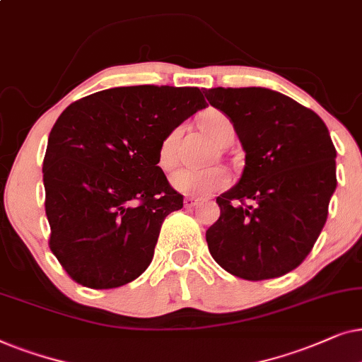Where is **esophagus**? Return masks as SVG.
Here are the masks:
<instances>
[{
  "mask_svg": "<svg viewBox=\"0 0 362 362\" xmlns=\"http://www.w3.org/2000/svg\"><path fill=\"white\" fill-rule=\"evenodd\" d=\"M199 204H200V200L194 199V197H185V199H184L185 209H194V206H197Z\"/></svg>",
  "mask_w": 362,
  "mask_h": 362,
  "instance_id": "esophagus-1",
  "label": "esophagus"
}]
</instances>
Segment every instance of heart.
Masks as SVG:
<instances>
[{"label":"heart","mask_w":362,"mask_h":362,"mask_svg":"<svg viewBox=\"0 0 362 362\" xmlns=\"http://www.w3.org/2000/svg\"><path fill=\"white\" fill-rule=\"evenodd\" d=\"M200 127L211 141L223 144L225 139L233 136V124L218 110H206L200 117ZM180 137V129H173L160 141L157 151V163L162 170H170L177 163V142ZM230 175L225 168L214 167L205 170L197 168H178L170 175L173 190L184 195H205L223 189L228 185Z\"/></svg>","instance_id":"b5f03b06"}]
</instances>
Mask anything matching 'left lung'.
Here are the masks:
<instances>
[{
    "mask_svg": "<svg viewBox=\"0 0 362 362\" xmlns=\"http://www.w3.org/2000/svg\"><path fill=\"white\" fill-rule=\"evenodd\" d=\"M206 99L233 124L245 151L237 185L216 197L206 230L216 263L259 281L300 267L336 190V148L320 115L267 88H214Z\"/></svg>",
    "mask_w": 362,
    "mask_h": 362,
    "instance_id": "8db88e82",
    "label": "left lung"
}]
</instances>
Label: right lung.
<instances>
[{
  "instance_id": "right-lung-1",
  "label": "right lung",
  "mask_w": 362,
  "mask_h": 362,
  "mask_svg": "<svg viewBox=\"0 0 362 362\" xmlns=\"http://www.w3.org/2000/svg\"><path fill=\"white\" fill-rule=\"evenodd\" d=\"M206 105L199 88L129 86L90 94L59 115L42 182L49 248L74 281L109 290L146 272L162 221L184 206L157 165L158 146Z\"/></svg>"
}]
</instances>
